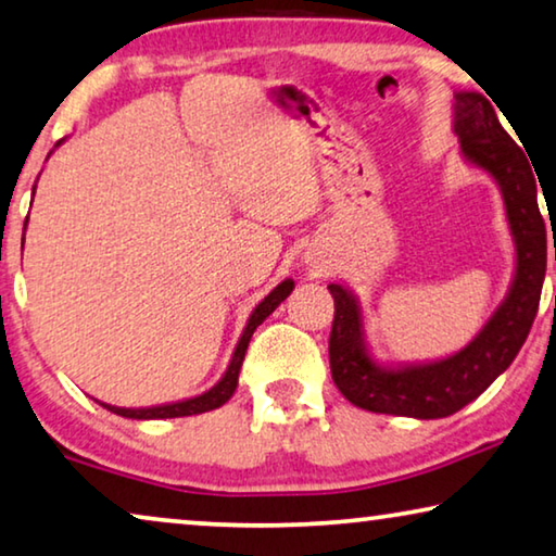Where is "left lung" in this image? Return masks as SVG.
<instances>
[{
	"mask_svg": "<svg viewBox=\"0 0 556 556\" xmlns=\"http://www.w3.org/2000/svg\"><path fill=\"white\" fill-rule=\"evenodd\" d=\"M452 127L462 142L464 162L490 174L500 187L515 239V277L507 296L467 346L444 359L394 367L371 357L357 296L342 285H329L334 296V325L329 334L331 379L359 409L414 419L450 417L475 402L515 362L540 309L546 271V229L536 204L540 177H534L527 154L502 127L484 94H454Z\"/></svg>",
	"mask_w": 556,
	"mask_h": 556,
	"instance_id": "8db88e82",
	"label": "left lung"
}]
</instances>
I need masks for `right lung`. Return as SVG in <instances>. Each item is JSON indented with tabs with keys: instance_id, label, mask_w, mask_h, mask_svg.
<instances>
[{
	"instance_id": "add662e5",
	"label": "right lung",
	"mask_w": 556,
	"mask_h": 556,
	"mask_svg": "<svg viewBox=\"0 0 556 556\" xmlns=\"http://www.w3.org/2000/svg\"><path fill=\"white\" fill-rule=\"evenodd\" d=\"M64 142V139H62ZM62 142H56L60 147ZM24 229H27V222H24ZM294 289V281L292 279H285L281 285H277L271 292L264 296V300L254 306V312L250 314V319H247V327L242 331V337H239V342L235 346V354H231V362L225 375L217 384H214L210 392L192 396V400H181V402H172V404H156V407H142V409H127V407H112V404H102L104 409H110L114 414H119V417H127V419H174V417H192V414H202V412H212L222 407V404L229 402V396L235 394L237 382H239V369H242V362H244V354H247V346H250V339L254 334V329L262 325L264 319L269 317L271 312L277 309V306L287 300L289 292Z\"/></svg>"
}]
</instances>
